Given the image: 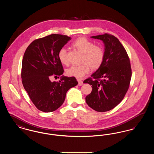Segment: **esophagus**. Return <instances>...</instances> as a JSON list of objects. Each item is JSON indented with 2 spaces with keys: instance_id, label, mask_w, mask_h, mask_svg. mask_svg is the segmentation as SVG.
I'll return each instance as SVG.
<instances>
[{
  "instance_id": "esophagus-1",
  "label": "esophagus",
  "mask_w": 154,
  "mask_h": 154,
  "mask_svg": "<svg viewBox=\"0 0 154 154\" xmlns=\"http://www.w3.org/2000/svg\"><path fill=\"white\" fill-rule=\"evenodd\" d=\"M77 81L79 82V86H81V85H82V84H83V82H82V81L80 79H77Z\"/></svg>"
}]
</instances>
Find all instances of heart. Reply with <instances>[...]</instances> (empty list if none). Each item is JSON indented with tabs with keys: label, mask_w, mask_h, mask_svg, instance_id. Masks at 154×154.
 Listing matches in <instances>:
<instances>
[{
	"label": "heart",
	"mask_w": 154,
	"mask_h": 154,
	"mask_svg": "<svg viewBox=\"0 0 154 154\" xmlns=\"http://www.w3.org/2000/svg\"><path fill=\"white\" fill-rule=\"evenodd\" d=\"M72 46L78 51L83 53L81 62L79 66H72L66 70L69 76L81 78L88 74L91 68L93 70L99 69L104 58V51L102 47L96 45L88 38L83 37L76 38L72 43ZM58 57L60 62L64 65L68 64L67 51L64 47L59 50Z\"/></svg>",
	"instance_id": "heart-1"
}]
</instances>
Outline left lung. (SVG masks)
<instances>
[{"mask_svg": "<svg viewBox=\"0 0 154 154\" xmlns=\"http://www.w3.org/2000/svg\"><path fill=\"white\" fill-rule=\"evenodd\" d=\"M104 44V58L100 67L84 81L92 85L86 96L88 106L98 112L116 107L126 94L132 77L130 60L124 47L116 37L108 33L92 36Z\"/></svg>", "mask_w": 154, "mask_h": 154, "instance_id": "1", "label": "left lung"}]
</instances>
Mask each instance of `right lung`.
I'll list each match as a JSON object with an SVG mask.
<instances>
[{
	"instance_id": "add662e5",
	"label": "right lung",
	"mask_w": 154,
	"mask_h": 154,
	"mask_svg": "<svg viewBox=\"0 0 154 154\" xmlns=\"http://www.w3.org/2000/svg\"><path fill=\"white\" fill-rule=\"evenodd\" d=\"M72 38L52 34L35 40L27 47L22 59L23 86L38 110L45 112L58 109L63 103L66 92L78 84L74 77H60L52 82V75L60 76L63 69L58 57L59 50Z\"/></svg>"
}]
</instances>
